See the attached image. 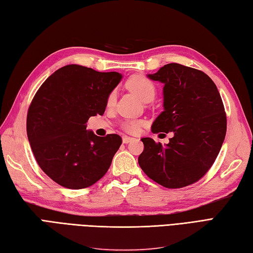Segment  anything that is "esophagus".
Returning a JSON list of instances; mask_svg holds the SVG:
<instances>
[{"instance_id": "obj_1", "label": "esophagus", "mask_w": 253, "mask_h": 253, "mask_svg": "<svg viewBox=\"0 0 253 253\" xmlns=\"http://www.w3.org/2000/svg\"><path fill=\"white\" fill-rule=\"evenodd\" d=\"M131 141H133V138H131V137H128V136L123 137V142L124 143H129V142H131Z\"/></svg>"}]
</instances>
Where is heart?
Wrapping results in <instances>:
<instances>
[{
	"mask_svg": "<svg viewBox=\"0 0 253 253\" xmlns=\"http://www.w3.org/2000/svg\"><path fill=\"white\" fill-rule=\"evenodd\" d=\"M126 87L132 91L143 102H150L155 98L156 87L149 78L142 74H136L129 78L126 82ZM115 102V91H111L107 98V105L112 107ZM144 124L142 121H126L123 123V128L130 133L139 131L140 127Z\"/></svg>",
	"mask_w": 253,
	"mask_h": 253,
	"instance_id": "heart-1",
	"label": "heart"
}]
</instances>
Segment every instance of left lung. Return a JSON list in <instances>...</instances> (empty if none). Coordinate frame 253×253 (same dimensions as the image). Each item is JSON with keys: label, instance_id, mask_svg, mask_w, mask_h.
Masks as SVG:
<instances>
[{"label": "left lung", "instance_id": "1", "mask_svg": "<svg viewBox=\"0 0 253 253\" xmlns=\"http://www.w3.org/2000/svg\"><path fill=\"white\" fill-rule=\"evenodd\" d=\"M164 86V111L152 132H173L169 143L141 139L138 163L144 173L167 189L201 180L213 165L226 133L224 105L213 81L201 70L168 63L149 74Z\"/></svg>", "mask_w": 253, "mask_h": 253}]
</instances>
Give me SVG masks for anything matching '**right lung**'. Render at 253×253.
I'll return each instance as SVG.
<instances>
[{
  "instance_id": "obj_1",
  "label": "right lung",
  "mask_w": 253,
  "mask_h": 253,
  "mask_svg": "<svg viewBox=\"0 0 253 253\" xmlns=\"http://www.w3.org/2000/svg\"><path fill=\"white\" fill-rule=\"evenodd\" d=\"M119 72H98L69 64L52 73L32 99L27 133L41 169L59 185L80 190L107 173L123 142L116 133L86 130L90 116L102 115Z\"/></svg>"
}]
</instances>
